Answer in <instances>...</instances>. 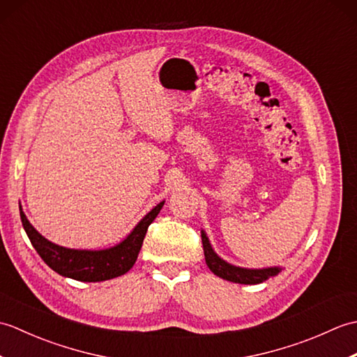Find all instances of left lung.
I'll list each match as a JSON object with an SVG mask.
<instances>
[{
	"mask_svg": "<svg viewBox=\"0 0 357 357\" xmlns=\"http://www.w3.org/2000/svg\"><path fill=\"white\" fill-rule=\"evenodd\" d=\"M202 238V247H204V256H206V262L208 268L215 273L216 276L222 278L225 280H230V282L236 284H245V285H253V284H261L264 280H267L273 276H276L280 271L279 267H270V268H242L236 267V265H231L221 259L215 250L211 248L210 241L207 238L206 231H201Z\"/></svg>",
	"mask_w": 357,
	"mask_h": 357,
	"instance_id": "8db88e82",
	"label": "left lung"
}]
</instances>
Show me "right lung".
<instances>
[{"label":"right lung","mask_w":357,"mask_h":357,"mask_svg":"<svg viewBox=\"0 0 357 357\" xmlns=\"http://www.w3.org/2000/svg\"><path fill=\"white\" fill-rule=\"evenodd\" d=\"M162 206L164 201L151 208L123 242L105 250H75L56 245L33 229L22 208H20V216L36 253L53 271L81 282H101L124 275L133 267L149 225L155 221Z\"/></svg>","instance_id":"obj_1"}]
</instances>
